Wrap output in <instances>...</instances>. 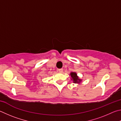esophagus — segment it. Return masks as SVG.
Here are the masks:
<instances>
[{
	"label": "esophagus",
	"mask_w": 121,
	"mask_h": 121,
	"mask_svg": "<svg viewBox=\"0 0 121 121\" xmlns=\"http://www.w3.org/2000/svg\"><path fill=\"white\" fill-rule=\"evenodd\" d=\"M63 69H58V72H60V73H62V72H63Z\"/></svg>",
	"instance_id": "1"
}]
</instances>
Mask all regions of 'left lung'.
Returning a JSON list of instances; mask_svg holds the SVG:
<instances>
[{
	"mask_svg": "<svg viewBox=\"0 0 121 121\" xmlns=\"http://www.w3.org/2000/svg\"><path fill=\"white\" fill-rule=\"evenodd\" d=\"M70 74L72 78V79L73 80L74 83H79V82L81 81V80L79 79V78H78L76 73L72 72Z\"/></svg>",
	"mask_w": 121,
	"mask_h": 121,
	"instance_id": "left-lung-1",
	"label": "left lung"
}]
</instances>
